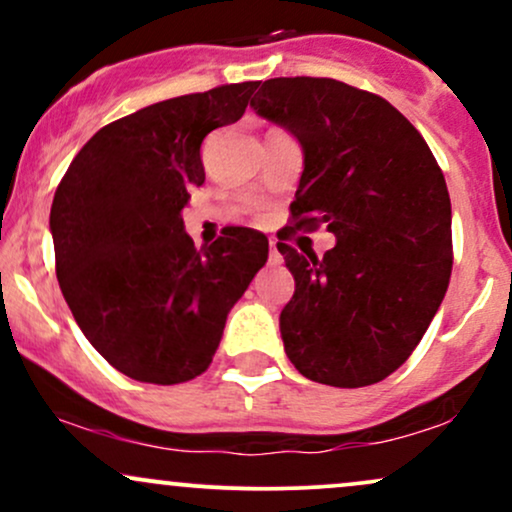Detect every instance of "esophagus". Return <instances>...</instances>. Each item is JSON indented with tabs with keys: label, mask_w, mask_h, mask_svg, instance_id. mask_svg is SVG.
I'll use <instances>...</instances> for the list:
<instances>
[{
	"label": "esophagus",
	"mask_w": 512,
	"mask_h": 512,
	"mask_svg": "<svg viewBox=\"0 0 512 512\" xmlns=\"http://www.w3.org/2000/svg\"><path fill=\"white\" fill-rule=\"evenodd\" d=\"M269 262L272 264L281 262V252H279V245H276V240H269Z\"/></svg>",
	"instance_id": "34e87169"
}]
</instances>
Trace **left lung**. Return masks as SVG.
Returning a JSON list of instances; mask_svg holds the SVG:
<instances>
[{
    "mask_svg": "<svg viewBox=\"0 0 512 512\" xmlns=\"http://www.w3.org/2000/svg\"><path fill=\"white\" fill-rule=\"evenodd\" d=\"M250 108L303 149L293 226L325 223L337 238L325 257L276 243L296 279L279 317L286 356L315 383H380L411 356L448 291L443 170L397 108L344 81L279 76Z\"/></svg>",
    "mask_w": 512,
    "mask_h": 512,
    "instance_id": "left-lung-1",
    "label": "left lung"
}]
</instances>
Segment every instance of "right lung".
<instances>
[{"label":"right lung","mask_w":512,"mask_h":512,"mask_svg":"<svg viewBox=\"0 0 512 512\" xmlns=\"http://www.w3.org/2000/svg\"><path fill=\"white\" fill-rule=\"evenodd\" d=\"M257 81L170 98L98 129L50 209L55 269L76 325L110 366L178 385L209 368L269 240L243 226L195 248L180 211L204 182L211 129L243 117Z\"/></svg>","instance_id":"right-lung-1"}]
</instances>
